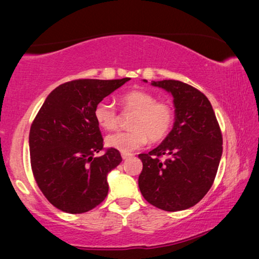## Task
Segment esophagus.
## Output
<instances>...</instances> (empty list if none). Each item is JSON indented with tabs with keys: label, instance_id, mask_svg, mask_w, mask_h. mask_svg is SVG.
Returning <instances> with one entry per match:
<instances>
[{
	"label": "esophagus",
	"instance_id": "obj_1",
	"mask_svg": "<svg viewBox=\"0 0 259 259\" xmlns=\"http://www.w3.org/2000/svg\"><path fill=\"white\" fill-rule=\"evenodd\" d=\"M132 153H121V157H122V159L123 160H126V159H128V158H131L132 157Z\"/></svg>",
	"mask_w": 259,
	"mask_h": 259
}]
</instances>
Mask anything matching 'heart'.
<instances>
[{
  "mask_svg": "<svg viewBox=\"0 0 259 259\" xmlns=\"http://www.w3.org/2000/svg\"><path fill=\"white\" fill-rule=\"evenodd\" d=\"M123 111L133 112L130 131L109 134L106 138L108 147L122 153L139 150L148 140L159 143L171 132L176 114L167 101H157L154 94L143 90H131L119 97ZM94 119L102 130L112 131L118 126L119 116L114 105L102 100L94 108Z\"/></svg>",
  "mask_w": 259,
  "mask_h": 259,
  "instance_id": "b5f03b06",
  "label": "heart"
}]
</instances>
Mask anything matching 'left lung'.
I'll return each mask as SVG.
<instances>
[{
	"label": "left lung",
	"instance_id": "8db88e82",
	"mask_svg": "<svg viewBox=\"0 0 259 259\" xmlns=\"http://www.w3.org/2000/svg\"><path fill=\"white\" fill-rule=\"evenodd\" d=\"M152 84L172 94L176 121L158 147L139 154V189L155 207L186 210L199 203L214 182L223 153L221 127L211 102L197 88L177 80Z\"/></svg>",
	"mask_w": 259,
	"mask_h": 259
}]
</instances>
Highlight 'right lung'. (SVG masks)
Listing matches in <instances>:
<instances>
[{"instance_id": "right-lung-1", "label": "right lung", "mask_w": 259, "mask_h": 259, "mask_svg": "<svg viewBox=\"0 0 259 259\" xmlns=\"http://www.w3.org/2000/svg\"><path fill=\"white\" fill-rule=\"evenodd\" d=\"M79 79L60 84L48 95L29 132L30 164L35 182L49 203L67 213H83L108 193L107 175L122 158L104 150L94 119L97 104L127 82Z\"/></svg>"}]
</instances>
